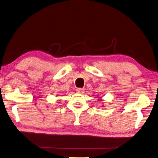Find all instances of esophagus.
I'll list each match as a JSON object with an SVG mask.
<instances>
[{
  "label": "esophagus",
  "mask_w": 158,
  "mask_h": 158,
  "mask_svg": "<svg viewBox=\"0 0 158 158\" xmlns=\"http://www.w3.org/2000/svg\"><path fill=\"white\" fill-rule=\"evenodd\" d=\"M76 91H77V93H83L84 92V89L79 88L76 89Z\"/></svg>",
  "instance_id": "34e87169"
}]
</instances>
